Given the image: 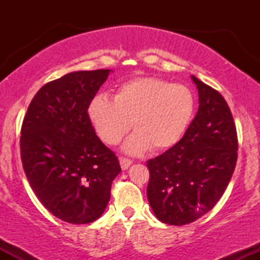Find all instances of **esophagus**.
I'll return each mask as SVG.
<instances>
[{
	"mask_svg": "<svg viewBox=\"0 0 260 260\" xmlns=\"http://www.w3.org/2000/svg\"><path fill=\"white\" fill-rule=\"evenodd\" d=\"M132 162H133L132 160L126 159V157H120V164H121L122 170H127L131 165H132Z\"/></svg>",
	"mask_w": 260,
	"mask_h": 260,
	"instance_id": "34e87169",
	"label": "esophagus"
}]
</instances>
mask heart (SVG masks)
I'll return each mask as SVG.
<instances>
[{
  "label": "heart",
  "mask_w": 260,
  "mask_h": 260,
  "mask_svg": "<svg viewBox=\"0 0 260 260\" xmlns=\"http://www.w3.org/2000/svg\"><path fill=\"white\" fill-rule=\"evenodd\" d=\"M196 110L193 91L183 84L159 78H137L122 84L115 98L98 95L89 105V117L104 142L115 145L132 127L124 150L140 154L168 150L186 133Z\"/></svg>",
  "instance_id": "obj_1"
}]
</instances>
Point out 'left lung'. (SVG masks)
Here are the masks:
<instances>
[{"label":"left lung","mask_w":260,"mask_h":260,"mask_svg":"<svg viewBox=\"0 0 260 260\" xmlns=\"http://www.w3.org/2000/svg\"><path fill=\"white\" fill-rule=\"evenodd\" d=\"M199 107L177 144L150 159L148 201L169 225L196 221L225 192L237 161L238 140L230 107L215 89L192 76Z\"/></svg>","instance_id":"left-lung-1"}]
</instances>
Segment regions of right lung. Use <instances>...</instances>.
<instances>
[{"label":"right lung","mask_w":260,"mask_h":260,"mask_svg":"<svg viewBox=\"0 0 260 260\" xmlns=\"http://www.w3.org/2000/svg\"><path fill=\"white\" fill-rule=\"evenodd\" d=\"M111 71H78L45 84L20 132V157L31 189L52 215L89 223L103 215L121 172L95 133L88 109Z\"/></svg>","instance_id":"obj_1"}]
</instances>
